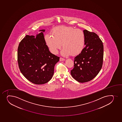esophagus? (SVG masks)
<instances>
[{"mask_svg":"<svg viewBox=\"0 0 122 122\" xmlns=\"http://www.w3.org/2000/svg\"><path fill=\"white\" fill-rule=\"evenodd\" d=\"M65 60L63 58H60V61H65Z\"/></svg>","mask_w":122,"mask_h":122,"instance_id":"obj_1","label":"esophagus"}]
</instances>
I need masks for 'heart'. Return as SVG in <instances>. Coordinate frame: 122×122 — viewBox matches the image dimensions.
<instances>
[{
  "label": "heart",
  "mask_w": 122,
  "mask_h": 122,
  "mask_svg": "<svg viewBox=\"0 0 122 122\" xmlns=\"http://www.w3.org/2000/svg\"><path fill=\"white\" fill-rule=\"evenodd\" d=\"M53 36L46 35L45 40L47 47L54 54L58 53L62 44V55L67 56L77 55L83 51L85 45L84 32L72 27L61 26L55 29Z\"/></svg>",
  "instance_id": "b5f03b06"
}]
</instances>
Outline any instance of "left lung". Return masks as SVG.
<instances>
[{
	"mask_svg": "<svg viewBox=\"0 0 122 122\" xmlns=\"http://www.w3.org/2000/svg\"><path fill=\"white\" fill-rule=\"evenodd\" d=\"M85 47L75 58L73 69L71 71L74 79L80 83H85L94 79L102 68L104 46L97 34L83 30Z\"/></svg>",
	"mask_w": 122,
	"mask_h": 122,
	"instance_id": "obj_1",
	"label": "left lung"
}]
</instances>
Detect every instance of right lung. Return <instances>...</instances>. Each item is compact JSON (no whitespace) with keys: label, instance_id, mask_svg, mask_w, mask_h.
I'll list each match as a JSON object with an SVG mask.
<instances>
[{"label":"right lung","instance_id":"right-lung-1","mask_svg":"<svg viewBox=\"0 0 122 122\" xmlns=\"http://www.w3.org/2000/svg\"><path fill=\"white\" fill-rule=\"evenodd\" d=\"M36 36L26 35L20 41L18 48V66L22 75L35 84L47 83L54 73L55 64L60 57L49 51L45 40L43 32Z\"/></svg>","mask_w":122,"mask_h":122}]
</instances>
